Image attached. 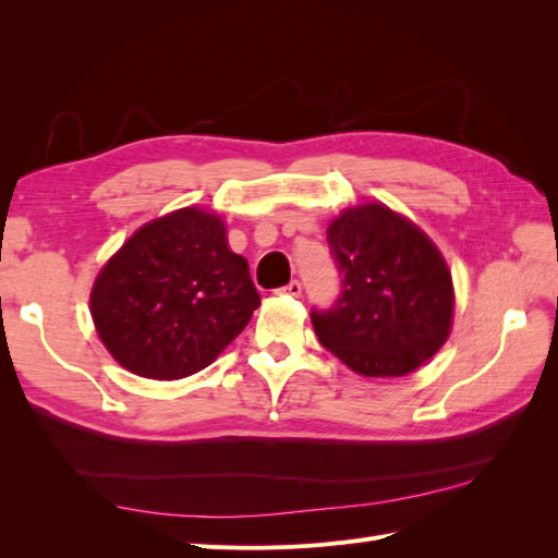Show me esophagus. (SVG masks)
Returning <instances> with one entry per match:
<instances>
[{"mask_svg": "<svg viewBox=\"0 0 558 558\" xmlns=\"http://www.w3.org/2000/svg\"><path fill=\"white\" fill-rule=\"evenodd\" d=\"M279 293L291 295V298H300V295H302V283H300L298 279H293L291 283H286L283 289H279Z\"/></svg>", "mask_w": 558, "mask_h": 558, "instance_id": "1", "label": "esophagus"}]
</instances>
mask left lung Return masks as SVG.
I'll return each mask as SVG.
<instances>
[{
	"instance_id": "obj_1",
	"label": "left lung",
	"mask_w": 558,
	"mask_h": 558,
	"mask_svg": "<svg viewBox=\"0 0 558 558\" xmlns=\"http://www.w3.org/2000/svg\"><path fill=\"white\" fill-rule=\"evenodd\" d=\"M342 293L312 310L318 342L363 377H402L447 342L453 286L437 246L384 205L342 211L328 226Z\"/></svg>"
}]
</instances>
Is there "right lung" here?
Masks as SVG:
<instances>
[{
	"label": "right lung",
	"mask_w": 558,
	"mask_h": 558,
	"mask_svg": "<svg viewBox=\"0 0 558 558\" xmlns=\"http://www.w3.org/2000/svg\"><path fill=\"white\" fill-rule=\"evenodd\" d=\"M260 305L221 218L197 207L140 228L97 275L99 340L130 373L181 379L216 361Z\"/></svg>",
	"instance_id": "add662e5"
}]
</instances>
